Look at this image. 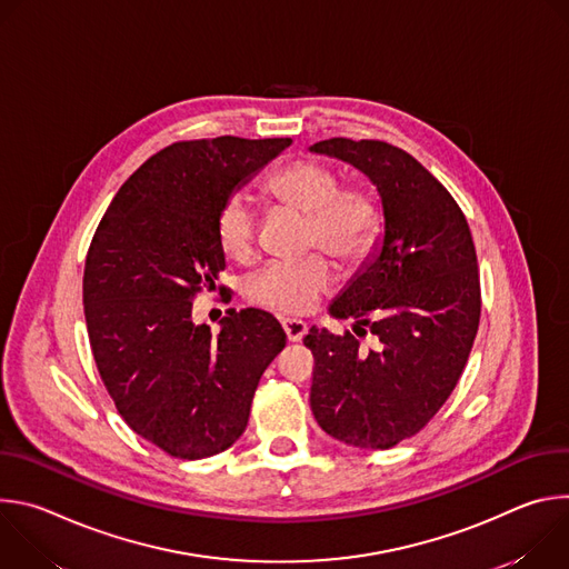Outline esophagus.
I'll return each instance as SVG.
<instances>
[{"mask_svg":"<svg viewBox=\"0 0 569 569\" xmlns=\"http://www.w3.org/2000/svg\"><path fill=\"white\" fill-rule=\"evenodd\" d=\"M281 327H283V331H286L288 342H301V338L308 333L306 321H301V319L286 317V319H281Z\"/></svg>","mask_w":569,"mask_h":569,"instance_id":"esophagus-1","label":"esophagus"}]
</instances>
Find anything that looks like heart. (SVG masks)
<instances>
[{
  "label": "heart",
  "instance_id": "obj_1",
  "mask_svg": "<svg viewBox=\"0 0 569 569\" xmlns=\"http://www.w3.org/2000/svg\"><path fill=\"white\" fill-rule=\"evenodd\" d=\"M268 193L290 209L306 213V248H321L342 263H360L382 231L378 200L360 187H342V178L312 159H301L268 180ZM257 209L248 196L231 193L216 213V246L236 261L257 257ZM336 281L327 257L308 254L299 261H272L248 283V299L257 306L303 315Z\"/></svg>",
  "mask_w": 569,
  "mask_h": 569
}]
</instances>
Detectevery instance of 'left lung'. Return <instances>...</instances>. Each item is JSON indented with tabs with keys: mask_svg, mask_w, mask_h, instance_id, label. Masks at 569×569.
Masks as SVG:
<instances>
[{
	"mask_svg": "<svg viewBox=\"0 0 569 569\" xmlns=\"http://www.w3.org/2000/svg\"><path fill=\"white\" fill-rule=\"evenodd\" d=\"M312 152L349 161L378 189L382 248L331 303L356 335L310 329V410L338 441L387 450L421 432L452 393L475 342L481 292L463 211L419 161L387 141L333 137Z\"/></svg>",
	"mask_w": 569,
	"mask_h": 569,
	"instance_id": "8db88e82",
	"label": "left lung"
}]
</instances>
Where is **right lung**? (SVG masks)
Wrapping results in <instances>:
<instances>
[{"label":"right lung","instance_id":"add662e5","mask_svg":"<svg viewBox=\"0 0 569 569\" xmlns=\"http://www.w3.org/2000/svg\"><path fill=\"white\" fill-rule=\"evenodd\" d=\"M290 141L224 134L161 148L92 238L83 303L97 369L123 421L171 457L204 459L246 432L259 380L286 347L263 310L229 308L218 336L191 310L224 270L220 204Z\"/></svg>","mask_w":569,"mask_h":569}]
</instances>
